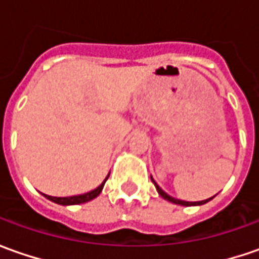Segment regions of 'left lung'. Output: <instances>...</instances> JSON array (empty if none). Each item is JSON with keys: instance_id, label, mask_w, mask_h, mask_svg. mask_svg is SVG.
<instances>
[{"instance_id": "8db88e82", "label": "left lung", "mask_w": 259, "mask_h": 259, "mask_svg": "<svg viewBox=\"0 0 259 259\" xmlns=\"http://www.w3.org/2000/svg\"><path fill=\"white\" fill-rule=\"evenodd\" d=\"M151 180H153V177H151ZM153 183H154L155 189H157V192H158V194H160V196H161L163 199H165V200H168V202H171V203L182 204V206H199V204L207 203L209 200H212V199H213V197H214V196H213V197H210V199H206V200H200V202H186V200H180V199H174V197H171L170 194L165 193L164 190H163V189H161V187H160L158 184L155 183L154 180H153Z\"/></svg>"}]
</instances>
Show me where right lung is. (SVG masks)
I'll return each mask as SVG.
<instances>
[{"label":"right lung","instance_id":"1","mask_svg":"<svg viewBox=\"0 0 259 259\" xmlns=\"http://www.w3.org/2000/svg\"><path fill=\"white\" fill-rule=\"evenodd\" d=\"M108 177H109V176H106V179H105L102 183L99 184L96 189H94V190L88 192V193L79 194V196H69V197H53V196H49V194H45V196L49 199V200H52V202H55V203L57 204H63V206L86 203V202H89V200H92V199H95V197H98V196H99V193H101V192H102V189H104L105 182L108 180Z\"/></svg>","mask_w":259,"mask_h":259}]
</instances>
